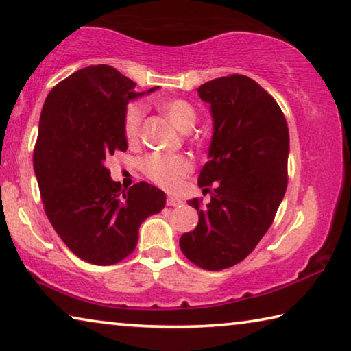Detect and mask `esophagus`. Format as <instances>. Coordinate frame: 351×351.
<instances>
[{
    "mask_svg": "<svg viewBox=\"0 0 351 351\" xmlns=\"http://www.w3.org/2000/svg\"><path fill=\"white\" fill-rule=\"evenodd\" d=\"M168 206H171V207H180L182 204H183V201L180 197H177V196H168Z\"/></svg>",
    "mask_w": 351,
    "mask_h": 351,
    "instance_id": "obj_1",
    "label": "esophagus"
}]
</instances>
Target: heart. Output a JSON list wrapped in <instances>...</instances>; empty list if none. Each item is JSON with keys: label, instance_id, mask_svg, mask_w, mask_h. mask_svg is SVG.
Wrapping results in <instances>:
<instances>
[{"label": "heart", "instance_id": "obj_1", "mask_svg": "<svg viewBox=\"0 0 351 351\" xmlns=\"http://www.w3.org/2000/svg\"><path fill=\"white\" fill-rule=\"evenodd\" d=\"M158 108L177 130L188 132L197 121V112L190 101L183 99H165L158 101ZM145 110L143 104H130L122 116V133L130 144L138 143ZM191 161L185 155L152 154L143 160V171L154 183L166 190H174L191 172Z\"/></svg>", "mask_w": 351, "mask_h": 351}]
</instances>
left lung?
Segmentation results:
<instances>
[{"mask_svg":"<svg viewBox=\"0 0 351 351\" xmlns=\"http://www.w3.org/2000/svg\"><path fill=\"white\" fill-rule=\"evenodd\" d=\"M210 105L213 136L197 185L212 199L197 210L196 229L180 237V250L193 263L218 271L254 250L271 226L287 190L289 128L281 108L245 75L215 78L199 86Z\"/></svg>","mask_w":351,"mask_h":351,"instance_id":"1","label":"left lung"}]
</instances>
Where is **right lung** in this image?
<instances>
[{"label": "right lung", "instance_id": "obj_1", "mask_svg": "<svg viewBox=\"0 0 351 351\" xmlns=\"http://www.w3.org/2000/svg\"><path fill=\"white\" fill-rule=\"evenodd\" d=\"M134 86L114 67L89 66L58 83L40 112L32 163L45 213L69 250L94 265L130 256L139 226L166 206L157 186L139 182L122 190L105 166L127 150L123 111L145 94Z\"/></svg>", "mask_w": 351, "mask_h": 351}]
</instances>
